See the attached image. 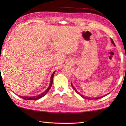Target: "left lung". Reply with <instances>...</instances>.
<instances>
[{
    "mask_svg": "<svg viewBox=\"0 0 126 126\" xmlns=\"http://www.w3.org/2000/svg\"><path fill=\"white\" fill-rule=\"evenodd\" d=\"M111 42L112 43V44H113L114 46H116V45H115V44H114V42H113V39H111ZM71 86H72V87H73V88L74 89V90L76 92V93H77L78 94H79V95H80V96L82 97H83V98H86V99H89V100H91L92 99H93V98H89V97H85L84 96V95H82V94H80L79 93V92H78L77 91L76 89L75 88H74V87H73V85H72V84H71ZM104 96H105V95H103V96H102V97H97V98H93V99H98L101 98L103 97H104Z\"/></svg>",
    "mask_w": 126,
    "mask_h": 126,
    "instance_id": "obj_1",
    "label": "left lung"
}]
</instances>
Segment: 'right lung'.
<instances>
[{
  "mask_svg": "<svg viewBox=\"0 0 126 126\" xmlns=\"http://www.w3.org/2000/svg\"><path fill=\"white\" fill-rule=\"evenodd\" d=\"M55 73V72H54L52 74V76H51V78H50V85L49 86L48 88L47 89V90L45 91L43 93H42L40 94V95H38L37 96H33V97H26V96H20V98H22L24 99L25 100H30V101H33V100H37L40 98H42L43 97H44V95H45L49 91V89H50L51 87L52 86V83H53V77H54V74Z\"/></svg>",
  "mask_w": 126,
  "mask_h": 126,
  "instance_id": "right-lung-1",
  "label": "right lung"
}]
</instances>
